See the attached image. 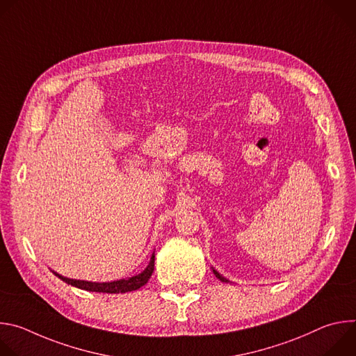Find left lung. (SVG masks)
<instances>
[{"label":"left lung","mask_w":356,"mask_h":356,"mask_svg":"<svg viewBox=\"0 0 356 356\" xmlns=\"http://www.w3.org/2000/svg\"><path fill=\"white\" fill-rule=\"evenodd\" d=\"M213 272H214V275H216V276H217V277H218L221 282H227V280H225V279H224V277H222V276H221V275H220L217 270H213Z\"/></svg>","instance_id":"1"}]
</instances>
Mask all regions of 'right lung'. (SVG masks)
<instances>
[{"instance_id": "right-lung-1", "label": "right lung", "mask_w": 356, "mask_h": 356, "mask_svg": "<svg viewBox=\"0 0 356 356\" xmlns=\"http://www.w3.org/2000/svg\"><path fill=\"white\" fill-rule=\"evenodd\" d=\"M154 268H155V255H152L147 268L142 273H139L136 276H132V277H128V279L115 280V282L92 283V282H86V280L67 279V277L60 276L59 273H55V275L59 279H62L63 282H66L67 284H72L74 287H79V289L87 290V291H97V293H128V291L138 290L139 287L146 284L149 277L152 276V273H154Z\"/></svg>"}]
</instances>
